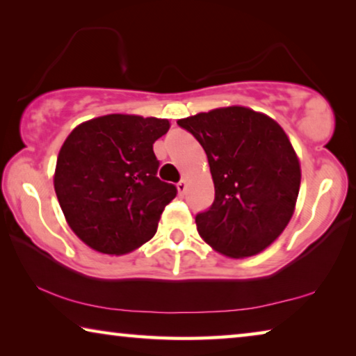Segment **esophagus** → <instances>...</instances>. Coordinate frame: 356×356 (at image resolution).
I'll return each mask as SVG.
<instances>
[{"mask_svg":"<svg viewBox=\"0 0 356 356\" xmlns=\"http://www.w3.org/2000/svg\"><path fill=\"white\" fill-rule=\"evenodd\" d=\"M185 190H187V182H185V180H180V182L177 184V191H179V195H180V196H184Z\"/></svg>","mask_w":356,"mask_h":356,"instance_id":"esophagus-1","label":"esophagus"}]
</instances>
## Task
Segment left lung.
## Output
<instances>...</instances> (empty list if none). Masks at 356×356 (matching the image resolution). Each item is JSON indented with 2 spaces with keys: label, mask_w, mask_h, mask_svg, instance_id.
<instances>
[{
  "label": "left lung",
  "mask_w": 356,
  "mask_h": 356,
  "mask_svg": "<svg viewBox=\"0 0 356 356\" xmlns=\"http://www.w3.org/2000/svg\"><path fill=\"white\" fill-rule=\"evenodd\" d=\"M204 149L216 188L196 216L202 241L229 258L261 253L284 233L296 207L301 165L277 122L244 106L177 120Z\"/></svg>",
  "instance_id": "left-lung-1"
}]
</instances>
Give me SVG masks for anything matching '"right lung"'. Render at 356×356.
I'll list each match as a JSON object with an SVG mask.
<instances>
[{"mask_svg":"<svg viewBox=\"0 0 356 356\" xmlns=\"http://www.w3.org/2000/svg\"><path fill=\"white\" fill-rule=\"evenodd\" d=\"M169 127L168 118L107 114L67 134L54 187L67 225L90 249L125 255L155 236L177 195L156 177L154 144Z\"/></svg>","mask_w":356,"mask_h":356,"instance_id":"right-lung-1","label":"right lung"}]
</instances>
